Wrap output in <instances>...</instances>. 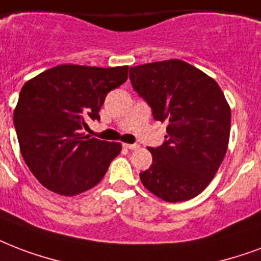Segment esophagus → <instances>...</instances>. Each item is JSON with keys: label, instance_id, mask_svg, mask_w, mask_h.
Masks as SVG:
<instances>
[{"label": "esophagus", "instance_id": "esophagus-1", "mask_svg": "<svg viewBox=\"0 0 261 261\" xmlns=\"http://www.w3.org/2000/svg\"><path fill=\"white\" fill-rule=\"evenodd\" d=\"M124 146H126L127 149H130V150H137V149L139 148V145L137 144H126Z\"/></svg>", "mask_w": 261, "mask_h": 261}]
</instances>
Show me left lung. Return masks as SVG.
<instances>
[{"mask_svg":"<svg viewBox=\"0 0 261 261\" xmlns=\"http://www.w3.org/2000/svg\"><path fill=\"white\" fill-rule=\"evenodd\" d=\"M130 81L153 119L168 123L164 144L148 148L153 163L141 182L164 201L190 200L210 185L227 152L231 111L223 91L182 60L131 67Z\"/></svg>","mask_w":261,"mask_h":261,"instance_id":"1","label":"left lung"}]
</instances>
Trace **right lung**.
<instances>
[{"mask_svg":"<svg viewBox=\"0 0 261 261\" xmlns=\"http://www.w3.org/2000/svg\"><path fill=\"white\" fill-rule=\"evenodd\" d=\"M128 67L63 64L24 83L13 112L20 152L46 189L75 196L104 178L122 145L83 135L99 120L109 91L127 81Z\"/></svg>","mask_w":261,"mask_h":261,"instance_id":"add662e5","label":"right lung"}]
</instances>
